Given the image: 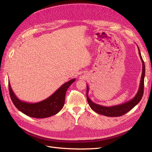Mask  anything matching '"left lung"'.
Returning a JSON list of instances; mask_svg holds the SVG:
<instances>
[{
    "mask_svg": "<svg viewBox=\"0 0 152 152\" xmlns=\"http://www.w3.org/2000/svg\"><path fill=\"white\" fill-rule=\"evenodd\" d=\"M137 48H138V46H137ZM138 51H139L140 58L141 59V61L142 63V75L141 77L140 87L136 96L132 99L129 101V102H127L123 104L116 105V106H112V107H104V106H102L92 102L91 99L89 98L88 95H87L89 93V87L87 85L86 96H87V102H88V103L91 109L94 110L95 112L100 115H104V116H107V117H120L123 115L124 114H126L129 111H130L131 110H132L137 103L140 102L142 97V95H143V91H144V79H145V63L143 61V59L142 58L139 48H138Z\"/></svg>",
    "mask_w": 152,
    "mask_h": 152,
    "instance_id": "8db88e82",
    "label": "left lung"
}]
</instances>
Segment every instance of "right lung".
<instances>
[{
    "mask_svg": "<svg viewBox=\"0 0 152 152\" xmlns=\"http://www.w3.org/2000/svg\"><path fill=\"white\" fill-rule=\"evenodd\" d=\"M75 80V79L69 80L63 84L49 98L35 103H27L18 99L12 91L10 82L9 90L13 104L20 112L31 117L44 118L54 115L62 109L65 103L66 92Z\"/></svg>",
    "mask_w": 152,
    "mask_h": 152,
    "instance_id": "obj_1",
    "label": "right lung"
}]
</instances>
